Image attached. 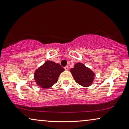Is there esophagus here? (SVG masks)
<instances>
[{
  "instance_id": "esophagus-1",
  "label": "esophagus",
  "mask_w": 129,
  "mask_h": 129,
  "mask_svg": "<svg viewBox=\"0 0 129 129\" xmlns=\"http://www.w3.org/2000/svg\"><path fill=\"white\" fill-rule=\"evenodd\" d=\"M64 69L66 70H69V67L68 66H65L64 67Z\"/></svg>"
}]
</instances>
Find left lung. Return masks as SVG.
Instances as JSON below:
<instances>
[{
	"label": "left lung",
	"instance_id": "left-lung-1",
	"mask_svg": "<svg viewBox=\"0 0 129 129\" xmlns=\"http://www.w3.org/2000/svg\"><path fill=\"white\" fill-rule=\"evenodd\" d=\"M76 83L83 87H89L94 81L95 74L84 64L77 63L70 70Z\"/></svg>",
	"mask_w": 129,
	"mask_h": 129
}]
</instances>
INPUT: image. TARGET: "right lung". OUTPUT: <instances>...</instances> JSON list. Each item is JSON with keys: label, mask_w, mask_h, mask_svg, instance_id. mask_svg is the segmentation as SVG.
I'll return each mask as SVG.
<instances>
[{"label": "right lung", "mask_w": 129, "mask_h": 129, "mask_svg": "<svg viewBox=\"0 0 129 129\" xmlns=\"http://www.w3.org/2000/svg\"><path fill=\"white\" fill-rule=\"evenodd\" d=\"M64 69L54 61H46L34 73L37 84L42 88H48L57 83L58 77Z\"/></svg>", "instance_id": "add662e5"}]
</instances>
